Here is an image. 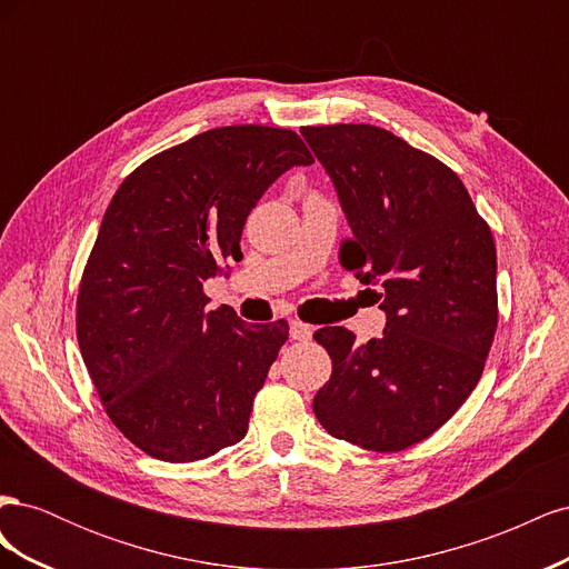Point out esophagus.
<instances>
[{
	"label": "esophagus",
	"instance_id": "1",
	"mask_svg": "<svg viewBox=\"0 0 569 569\" xmlns=\"http://www.w3.org/2000/svg\"><path fill=\"white\" fill-rule=\"evenodd\" d=\"M289 337L297 339V341H308L313 337V327L301 322V320H291L289 322Z\"/></svg>",
	"mask_w": 569,
	"mask_h": 569
}]
</instances>
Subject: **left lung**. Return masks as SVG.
Segmentation results:
<instances>
[{
    "label": "left lung",
    "mask_w": 569,
    "mask_h": 569,
    "mask_svg": "<svg viewBox=\"0 0 569 569\" xmlns=\"http://www.w3.org/2000/svg\"><path fill=\"white\" fill-rule=\"evenodd\" d=\"M353 237L339 261L380 284L382 339L356 347L347 327L313 335L332 358L316 393L337 439L393 453L427 439L477 387L498 325L496 247L453 170L366 123L306 126Z\"/></svg>",
    "instance_id": "1"
}]
</instances>
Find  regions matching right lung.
Listing matches in <instances>:
<instances>
[{"label": "right lung", "instance_id": "1", "mask_svg": "<svg viewBox=\"0 0 569 569\" xmlns=\"http://www.w3.org/2000/svg\"><path fill=\"white\" fill-rule=\"evenodd\" d=\"M311 163L295 130L228 126L120 182L82 270L76 330L107 416L147 456L192 462L244 439L289 327H247L230 306L209 311L203 280L242 253L266 189Z\"/></svg>", "mask_w": 569, "mask_h": 569}]
</instances>
